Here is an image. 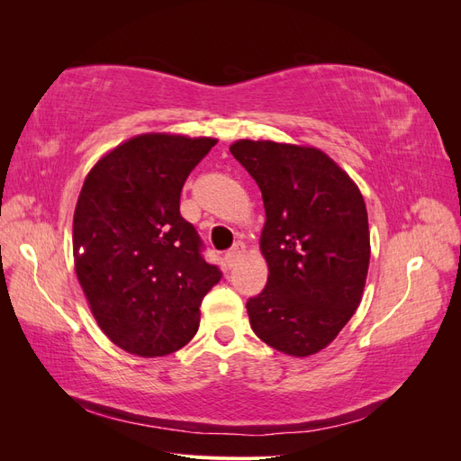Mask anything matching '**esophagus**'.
<instances>
[{
  "instance_id": "1",
  "label": "esophagus",
  "mask_w": 461,
  "mask_h": 461,
  "mask_svg": "<svg viewBox=\"0 0 461 461\" xmlns=\"http://www.w3.org/2000/svg\"><path fill=\"white\" fill-rule=\"evenodd\" d=\"M244 252H246L244 244H242V242H236V244L232 246L230 252H227V256H225V265H227V267H229V269L234 267L236 261H239V259L244 256Z\"/></svg>"
}]
</instances>
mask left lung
<instances>
[{"instance_id": "obj_1", "label": "left lung", "mask_w": 461, "mask_h": 461, "mask_svg": "<svg viewBox=\"0 0 461 461\" xmlns=\"http://www.w3.org/2000/svg\"><path fill=\"white\" fill-rule=\"evenodd\" d=\"M230 153L258 183L267 285L246 303L249 325L275 350L313 356L339 337L364 296L371 242L357 185L325 151L236 140Z\"/></svg>"}]
</instances>
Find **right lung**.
<instances>
[{"label":"right lung","mask_w":461,"mask_h":461,"mask_svg":"<svg viewBox=\"0 0 461 461\" xmlns=\"http://www.w3.org/2000/svg\"><path fill=\"white\" fill-rule=\"evenodd\" d=\"M217 138L146 132L95 161L73 217L75 271L97 327L121 350L158 357L188 344L221 278L180 217V192Z\"/></svg>","instance_id":"1"}]
</instances>
